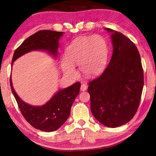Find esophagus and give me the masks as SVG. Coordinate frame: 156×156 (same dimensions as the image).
Instances as JSON below:
<instances>
[{
	"label": "esophagus",
	"instance_id": "34e87169",
	"mask_svg": "<svg viewBox=\"0 0 156 156\" xmlns=\"http://www.w3.org/2000/svg\"><path fill=\"white\" fill-rule=\"evenodd\" d=\"M87 86L86 84H81V87H80V90H81L82 91H85L86 89H87Z\"/></svg>",
	"mask_w": 156,
	"mask_h": 156
}]
</instances>
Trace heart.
I'll list each match as a JSON object with an SVG mask.
<instances>
[{
  "label": "heart",
  "mask_w": 156,
  "mask_h": 156,
  "mask_svg": "<svg viewBox=\"0 0 156 156\" xmlns=\"http://www.w3.org/2000/svg\"><path fill=\"white\" fill-rule=\"evenodd\" d=\"M107 44L98 35L80 37L69 44L67 56H62L60 65L66 75H77L73 65H78L81 73L87 77H93L101 72L106 64Z\"/></svg>",
  "instance_id": "obj_1"
}]
</instances>
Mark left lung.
Segmentation results:
<instances>
[{
  "instance_id": "8db88e82",
  "label": "left lung",
  "mask_w": 156,
  "mask_h": 156,
  "mask_svg": "<svg viewBox=\"0 0 156 156\" xmlns=\"http://www.w3.org/2000/svg\"><path fill=\"white\" fill-rule=\"evenodd\" d=\"M106 30L112 32V58L103 73L89 82L87 91L95 118L114 128L125 125L135 115L144 86V73L136 44L122 33Z\"/></svg>"
}]
</instances>
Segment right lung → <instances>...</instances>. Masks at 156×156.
<instances>
[{
    "label": "right lung",
    "mask_w": 156,
    "mask_h": 156,
    "mask_svg": "<svg viewBox=\"0 0 156 156\" xmlns=\"http://www.w3.org/2000/svg\"><path fill=\"white\" fill-rule=\"evenodd\" d=\"M63 31L41 30L27 38L15 50L12 63L16 60L32 50H43L57 56L59 39ZM10 85L12 94L16 100L23 117L33 127L38 130L51 132L59 129L70 114L71 107L79 94V82L65 89L59 90L51 100L43 106H31L25 103L16 93L10 76Z\"/></svg>",
    "instance_id": "1"
}]
</instances>
